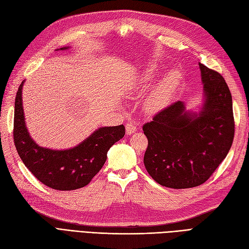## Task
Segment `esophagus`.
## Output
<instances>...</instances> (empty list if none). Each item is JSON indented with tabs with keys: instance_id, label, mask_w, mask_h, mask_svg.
<instances>
[{
	"instance_id": "1",
	"label": "esophagus",
	"mask_w": 249,
	"mask_h": 249,
	"mask_svg": "<svg viewBox=\"0 0 249 249\" xmlns=\"http://www.w3.org/2000/svg\"><path fill=\"white\" fill-rule=\"evenodd\" d=\"M137 131V126L132 122H128L126 124V133L127 135H132L133 132Z\"/></svg>"
}]
</instances>
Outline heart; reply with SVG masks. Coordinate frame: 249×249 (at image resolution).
I'll list each match as a JSON object with an SVG mask.
<instances>
[{"label":"heart","mask_w":249,"mask_h":249,"mask_svg":"<svg viewBox=\"0 0 249 249\" xmlns=\"http://www.w3.org/2000/svg\"><path fill=\"white\" fill-rule=\"evenodd\" d=\"M157 68L156 66H148L146 68L141 76V83L144 86H148L156 79ZM181 80V75L178 71H171L166 76L158 83L154 87L148 98L146 99L145 106L146 109L149 111H159L166 107L169 101L173 98L176 89L179 85Z\"/></svg>","instance_id":"heart-1"}]
</instances>
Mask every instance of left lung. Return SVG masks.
Returning a JSON list of instances; mask_svg holds the SVG:
<instances>
[{
  "mask_svg": "<svg viewBox=\"0 0 249 249\" xmlns=\"http://www.w3.org/2000/svg\"><path fill=\"white\" fill-rule=\"evenodd\" d=\"M204 103L187 111L178 101L143 125L148 146L147 173L162 186L182 189L206 182L231 147L234 136L232 98L224 78L199 63Z\"/></svg>",
  "mask_w": 249,
  "mask_h": 249,
  "instance_id": "obj_1",
  "label": "left lung"
}]
</instances>
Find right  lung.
<instances>
[{
    "instance_id": "obj_1",
    "label": "right lung",
    "mask_w": 249,
    "mask_h": 249,
    "mask_svg": "<svg viewBox=\"0 0 249 249\" xmlns=\"http://www.w3.org/2000/svg\"><path fill=\"white\" fill-rule=\"evenodd\" d=\"M23 84L24 81L18 89L15 102L14 141L25 166L44 185L53 189L74 190L86 186L103 167L107 151L124 137L125 127H100L75 147L65 150L41 147L30 138L25 124Z\"/></svg>"
}]
</instances>
